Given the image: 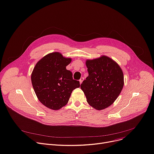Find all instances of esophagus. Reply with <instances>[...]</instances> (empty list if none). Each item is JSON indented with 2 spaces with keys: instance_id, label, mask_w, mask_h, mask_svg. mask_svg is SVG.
I'll use <instances>...</instances> for the list:
<instances>
[{
  "instance_id": "obj_1",
  "label": "esophagus",
  "mask_w": 154,
  "mask_h": 154,
  "mask_svg": "<svg viewBox=\"0 0 154 154\" xmlns=\"http://www.w3.org/2000/svg\"><path fill=\"white\" fill-rule=\"evenodd\" d=\"M84 79V77H81V78H80V79L79 80V82H80V84H82V82H83Z\"/></svg>"
}]
</instances>
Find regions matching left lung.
Segmentation results:
<instances>
[{"label":"left lung","mask_w":154,"mask_h":154,"mask_svg":"<svg viewBox=\"0 0 154 154\" xmlns=\"http://www.w3.org/2000/svg\"><path fill=\"white\" fill-rule=\"evenodd\" d=\"M88 76L80 85L88 103L101 110L111 105L124 85L123 72L111 58L103 56L87 60Z\"/></svg>","instance_id":"left-lung-1"}]
</instances>
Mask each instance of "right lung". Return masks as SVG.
<instances>
[{
    "label": "right lung",
    "mask_w": 154,
    "mask_h": 154,
    "mask_svg": "<svg viewBox=\"0 0 154 154\" xmlns=\"http://www.w3.org/2000/svg\"><path fill=\"white\" fill-rule=\"evenodd\" d=\"M72 59L55 52L47 54L36 63L32 74V83L39 101L57 110L69 101L72 91L80 87L72 73L66 69Z\"/></svg>",
    "instance_id": "add662e5"
}]
</instances>
